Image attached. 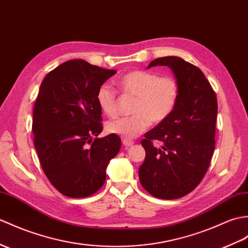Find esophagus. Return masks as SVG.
<instances>
[{"instance_id":"1","label":"esophagus","mask_w":248,"mask_h":248,"mask_svg":"<svg viewBox=\"0 0 248 248\" xmlns=\"http://www.w3.org/2000/svg\"><path fill=\"white\" fill-rule=\"evenodd\" d=\"M123 143H124V147H131V146H133L134 145V141L133 140H123Z\"/></svg>"}]
</instances>
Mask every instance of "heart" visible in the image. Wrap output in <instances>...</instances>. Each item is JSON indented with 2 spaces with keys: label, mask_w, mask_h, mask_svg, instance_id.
Wrapping results in <instances>:
<instances>
[{
  "label": "heart",
  "mask_w": 248,
  "mask_h": 248,
  "mask_svg": "<svg viewBox=\"0 0 248 248\" xmlns=\"http://www.w3.org/2000/svg\"><path fill=\"white\" fill-rule=\"evenodd\" d=\"M118 85L126 96L135 98L132 108L133 116L111 120L107 124L108 133L133 140L142 134L151 124H159L174 111L180 97V84L171 76L159 77L146 71H132L118 80ZM96 101L100 110L108 117L117 113L116 93L108 84L97 91Z\"/></svg>",
  "instance_id": "1"
}]
</instances>
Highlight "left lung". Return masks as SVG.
Segmentation results:
<instances>
[{"label": "left lung", "mask_w": 248, "mask_h": 248, "mask_svg": "<svg viewBox=\"0 0 248 248\" xmlns=\"http://www.w3.org/2000/svg\"><path fill=\"white\" fill-rule=\"evenodd\" d=\"M168 66L180 84L174 111L145 134L146 158L138 170L141 186L163 200L183 198L206 174L215 151L217 101L203 72L180 57L153 60L147 68ZM162 143L156 148L153 140Z\"/></svg>", "instance_id": "left-lung-1"}]
</instances>
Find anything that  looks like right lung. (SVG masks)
<instances>
[{"label":"right lung","mask_w":248,"mask_h":248,"mask_svg":"<svg viewBox=\"0 0 248 248\" xmlns=\"http://www.w3.org/2000/svg\"><path fill=\"white\" fill-rule=\"evenodd\" d=\"M115 74L70 60L40 85L32 115L34 148L51 185L66 197L86 198L100 189L108 163L120 150L117 135L97 137L102 124L96 94Z\"/></svg>","instance_id":"1"}]
</instances>
